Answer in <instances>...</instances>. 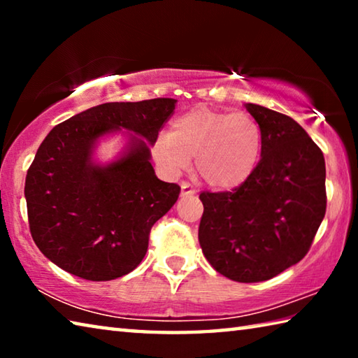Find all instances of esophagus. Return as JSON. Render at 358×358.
Returning <instances> with one entry per match:
<instances>
[{"instance_id":"1","label":"esophagus","mask_w":358,"mask_h":358,"mask_svg":"<svg viewBox=\"0 0 358 358\" xmlns=\"http://www.w3.org/2000/svg\"><path fill=\"white\" fill-rule=\"evenodd\" d=\"M181 194H183V196H187V194H196V187H194L191 183H187V181H181Z\"/></svg>"}]
</instances>
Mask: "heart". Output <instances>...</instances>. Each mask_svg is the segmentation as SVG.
Returning <instances> with one entry per match:
<instances>
[{
    "instance_id": "obj_1",
    "label": "heart",
    "mask_w": 358,
    "mask_h": 358,
    "mask_svg": "<svg viewBox=\"0 0 358 358\" xmlns=\"http://www.w3.org/2000/svg\"><path fill=\"white\" fill-rule=\"evenodd\" d=\"M264 132L246 112L197 107L172 121L151 145L155 159L167 173L178 175L196 156V169L210 186L230 189L251 177L262 155Z\"/></svg>"
}]
</instances>
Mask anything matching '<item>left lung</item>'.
Instances as JSON below:
<instances>
[{
	"label": "left lung",
	"mask_w": 358,
	"mask_h": 358,
	"mask_svg": "<svg viewBox=\"0 0 358 358\" xmlns=\"http://www.w3.org/2000/svg\"><path fill=\"white\" fill-rule=\"evenodd\" d=\"M264 132L256 171L232 191H202L199 243L210 265L237 282L280 275L306 256L327 210L325 161L287 115L246 104Z\"/></svg>",
	"instance_id": "obj_1"
}]
</instances>
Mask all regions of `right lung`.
Segmentation results:
<instances>
[{"label": "right lung", "instance_id": "1", "mask_svg": "<svg viewBox=\"0 0 358 358\" xmlns=\"http://www.w3.org/2000/svg\"><path fill=\"white\" fill-rule=\"evenodd\" d=\"M175 102H106L48 132L27 172L25 197L34 243L59 268L110 281L142 262L150 230L177 202L180 186L156 177L147 142L136 137L129 153L107 167L93 164L92 150L118 128L153 143Z\"/></svg>", "mask_w": 358, "mask_h": 358}]
</instances>
